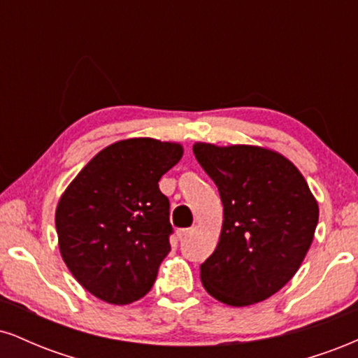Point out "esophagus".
Instances as JSON below:
<instances>
[{
  "instance_id": "obj_1",
  "label": "esophagus",
  "mask_w": 358,
  "mask_h": 358,
  "mask_svg": "<svg viewBox=\"0 0 358 358\" xmlns=\"http://www.w3.org/2000/svg\"><path fill=\"white\" fill-rule=\"evenodd\" d=\"M192 232H193V229H178V231H176V236H178L180 239H182V237L190 236Z\"/></svg>"
}]
</instances>
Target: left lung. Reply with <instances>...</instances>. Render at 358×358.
<instances>
[{
	"label": "left lung",
	"mask_w": 358,
	"mask_h": 358,
	"mask_svg": "<svg viewBox=\"0 0 358 358\" xmlns=\"http://www.w3.org/2000/svg\"><path fill=\"white\" fill-rule=\"evenodd\" d=\"M193 155L224 205L219 244L200 266L202 285L229 306L264 301L301 266L318 202L298 168L269 148L195 143Z\"/></svg>",
	"instance_id": "obj_1"
}]
</instances>
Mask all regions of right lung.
Returning a JSON list of instances; mask_svg holds the SVG:
<instances>
[{"label":"right lung","instance_id":"obj_1","mask_svg":"<svg viewBox=\"0 0 358 358\" xmlns=\"http://www.w3.org/2000/svg\"><path fill=\"white\" fill-rule=\"evenodd\" d=\"M180 143L129 138L99 151L62 193V259L90 294L110 305L143 298L171 250L170 202L158 182L182 159Z\"/></svg>","mask_w":358,"mask_h":358}]
</instances>
